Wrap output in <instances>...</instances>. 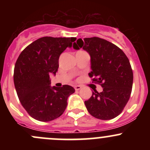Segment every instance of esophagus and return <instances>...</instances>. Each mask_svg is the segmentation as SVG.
<instances>
[{
    "instance_id": "esophagus-1",
    "label": "esophagus",
    "mask_w": 150,
    "mask_h": 150,
    "mask_svg": "<svg viewBox=\"0 0 150 150\" xmlns=\"http://www.w3.org/2000/svg\"><path fill=\"white\" fill-rule=\"evenodd\" d=\"M81 86H75V91H78V90H80V89L81 88Z\"/></svg>"
}]
</instances>
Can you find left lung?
I'll list each match as a JSON object with an SVG mask.
<instances>
[{"label": "left lung", "instance_id": "8db88e82", "mask_svg": "<svg viewBox=\"0 0 150 150\" xmlns=\"http://www.w3.org/2000/svg\"><path fill=\"white\" fill-rule=\"evenodd\" d=\"M72 46L88 53L91 69L89 76L103 88L101 93L92 91L90 99L85 101L86 109L96 118H115L126 105L132 90L134 76L128 57L117 46L97 37L79 38Z\"/></svg>", "mask_w": 150, "mask_h": 150}]
</instances>
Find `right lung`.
I'll use <instances>...</instances> for the list:
<instances>
[{
    "mask_svg": "<svg viewBox=\"0 0 150 150\" xmlns=\"http://www.w3.org/2000/svg\"><path fill=\"white\" fill-rule=\"evenodd\" d=\"M75 38L43 37L27 46L14 67L13 83L21 104L35 120L48 122L63 114L67 99L75 92L64 85L51 86L50 75H56L59 56Z\"/></svg>",
    "mask_w": 150,
    "mask_h": 150,
    "instance_id": "add662e5",
    "label": "right lung"
}]
</instances>
